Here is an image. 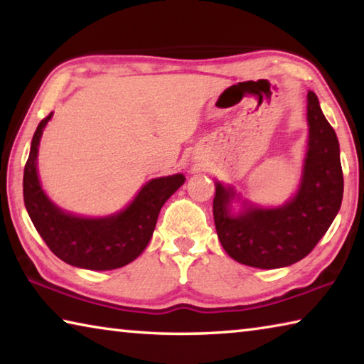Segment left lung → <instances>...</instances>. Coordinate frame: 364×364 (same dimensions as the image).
<instances>
[{"instance_id":"obj_1","label":"left lung","mask_w":364,"mask_h":364,"mask_svg":"<svg viewBox=\"0 0 364 364\" xmlns=\"http://www.w3.org/2000/svg\"><path fill=\"white\" fill-rule=\"evenodd\" d=\"M308 144L297 194L276 208L245 205L231 213L236 193L215 184L213 220L221 245L234 260L247 267H289L315 249L342 204L343 175L334 128L326 120L318 96L306 95Z\"/></svg>"}]
</instances>
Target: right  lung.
Listing matches in <instances>:
<instances>
[{
    "mask_svg": "<svg viewBox=\"0 0 364 364\" xmlns=\"http://www.w3.org/2000/svg\"><path fill=\"white\" fill-rule=\"evenodd\" d=\"M51 117L49 114L36 127L23 168V202L28 217L53 254L72 267L95 271L125 267L149 244L160 208L186 178L178 173L151 180L125 210L110 217L83 218L60 210L48 199L36 173L40 138Z\"/></svg>",
    "mask_w": 364,
    "mask_h": 364,
    "instance_id": "right-lung-1",
    "label": "right lung"
}]
</instances>
